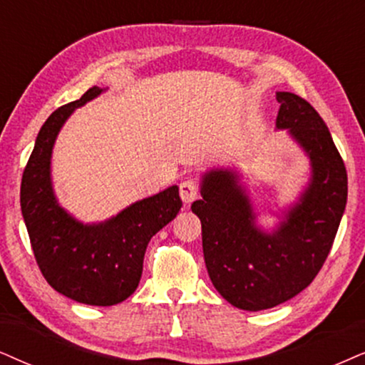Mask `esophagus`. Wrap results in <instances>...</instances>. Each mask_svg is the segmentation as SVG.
Returning a JSON list of instances; mask_svg holds the SVG:
<instances>
[{"label":"esophagus","instance_id":"34e87169","mask_svg":"<svg viewBox=\"0 0 365 365\" xmlns=\"http://www.w3.org/2000/svg\"><path fill=\"white\" fill-rule=\"evenodd\" d=\"M198 190H200V188H198V183L192 178L180 183V197H182V200L185 202V204H190V202L195 200Z\"/></svg>","mask_w":365,"mask_h":365}]
</instances>
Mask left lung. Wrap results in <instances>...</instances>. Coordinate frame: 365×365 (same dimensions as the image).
Here are the masks:
<instances>
[{"instance_id":"1","label":"left lung","mask_w":365,"mask_h":365,"mask_svg":"<svg viewBox=\"0 0 365 365\" xmlns=\"http://www.w3.org/2000/svg\"><path fill=\"white\" fill-rule=\"evenodd\" d=\"M276 128L288 129L312 163L310 185L271 234L255 224L237 173L212 170L192 212L202 222V247L212 284L230 305L247 312L273 308L315 279L329 256L347 204V170L313 106L278 92Z\"/></svg>"}]
</instances>
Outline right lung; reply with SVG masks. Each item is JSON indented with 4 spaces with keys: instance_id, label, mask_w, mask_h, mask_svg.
I'll list each match as a JSON object with an SVG mask.
<instances>
[{
    "instance_id": "right-lung-1",
    "label": "right lung",
    "mask_w": 365,
    "mask_h": 365,
    "mask_svg": "<svg viewBox=\"0 0 365 365\" xmlns=\"http://www.w3.org/2000/svg\"><path fill=\"white\" fill-rule=\"evenodd\" d=\"M101 92L99 87H91L81 99L50 114L23 172L20 204L36 264L47 283L79 303L110 307L135 293L150 239L177 217L182 200L173 185L106 222L89 225L58 205L50 180L55 138L73 109Z\"/></svg>"
}]
</instances>
